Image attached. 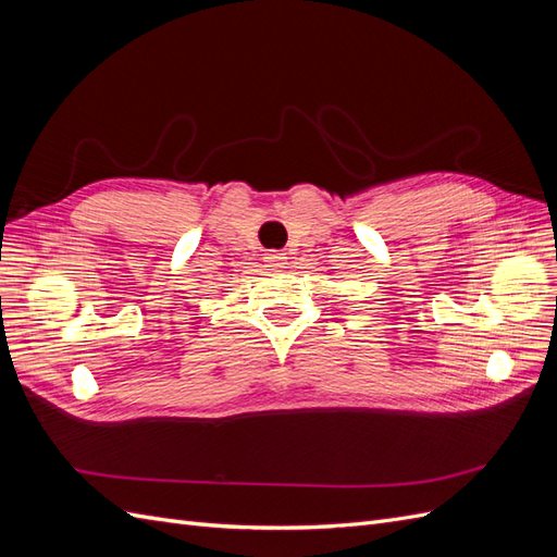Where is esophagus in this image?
<instances>
[{"mask_svg": "<svg viewBox=\"0 0 557 557\" xmlns=\"http://www.w3.org/2000/svg\"><path fill=\"white\" fill-rule=\"evenodd\" d=\"M288 258H285V252H281V250H272V252H267V258H264V262H267V267H272V269H283L285 262Z\"/></svg>", "mask_w": 557, "mask_h": 557, "instance_id": "obj_1", "label": "esophagus"}]
</instances>
